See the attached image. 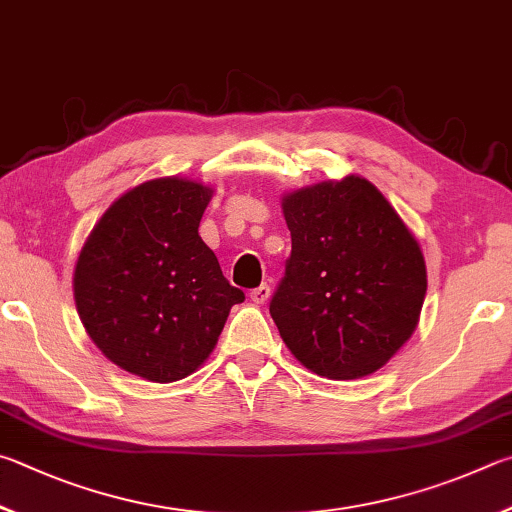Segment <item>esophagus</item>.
<instances>
[{"instance_id": "1", "label": "esophagus", "mask_w": 512, "mask_h": 512, "mask_svg": "<svg viewBox=\"0 0 512 512\" xmlns=\"http://www.w3.org/2000/svg\"><path fill=\"white\" fill-rule=\"evenodd\" d=\"M270 294H272V288L267 283H263V285H258V288L251 290L249 297L254 303H265L267 299H270Z\"/></svg>"}]
</instances>
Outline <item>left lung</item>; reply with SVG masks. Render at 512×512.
<instances>
[{
    "label": "left lung",
    "instance_id": "left-lung-1",
    "mask_svg": "<svg viewBox=\"0 0 512 512\" xmlns=\"http://www.w3.org/2000/svg\"><path fill=\"white\" fill-rule=\"evenodd\" d=\"M292 254L270 315L292 355L321 378L387 364L416 330L425 258L369 179L348 175L283 197Z\"/></svg>",
    "mask_w": 512,
    "mask_h": 512
}]
</instances>
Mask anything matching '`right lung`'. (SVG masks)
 <instances>
[{
	"instance_id": "obj_1",
	"label": "right lung",
	"mask_w": 512,
	"mask_h": 512,
	"mask_svg": "<svg viewBox=\"0 0 512 512\" xmlns=\"http://www.w3.org/2000/svg\"><path fill=\"white\" fill-rule=\"evenodd\" d=\"M211 195L191 179H150L121 195L80 249V321L107 360L143 380L200 369L231 306L245 301L197 233Z\"/></svg>"
}]
</instances>
